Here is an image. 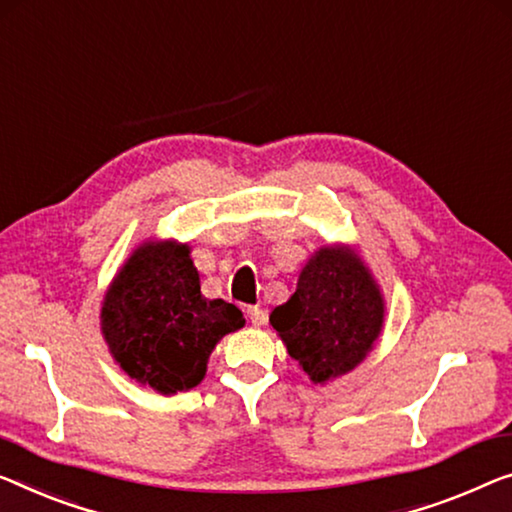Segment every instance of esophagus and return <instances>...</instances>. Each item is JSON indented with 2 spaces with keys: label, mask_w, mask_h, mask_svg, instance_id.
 <instances>
[{
  "label": "esophagus",
  "mask_w": 512,
  "mask_h": 512,
  "mask_svg": "<svg viewBox=\"0 0 512 512\" xmlns=\"http://www.w3.org/2000/svg\"><path fill=\"white\" fill-rule=\"evenodd\" d=\"M248 317H250V322H253V326H264L266 324V310L257 308V305L248 308Z\"/></svg>",
  "instance_id": "esophagus-1"
}]
</instances>
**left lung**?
<instances>
[{
	"label": "left lung",
	"instance_id": "obj_1",
	"mask_svg": "<svg viewBox=\"0 0 512 512\" xmlns=\"http://www.w3.org/2000/svg\"><path fill=\"white\" fill-rule=\"evenodd\" d=\"M269 322L289 356L315 384H324L356 368L370 352L384 322V301L361 259L342 248H322Z\"/></svg>",
	"mask_w": 512,
	"mask_h": 512
}]
</instances>
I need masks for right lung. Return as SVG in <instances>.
I'll return each mask as SVG.
<instances>
[{"mask_svg": "<svg viewBox=\"0 0 512 512\" xmlns=\"http://www.w3.org/2000/svg\"><path fill=\"white\" fill-rule=\"evenodd\" d=\"M243 324L234 303L204 299L188 246L172 241L137 248L101 310L114 361L163 395L200 384L216 342Z\"/></svg>", "mask_w": 512, "mask_h": 512, "instance_id": "right-lung-1", "label": "right lung"}]
</instances>
